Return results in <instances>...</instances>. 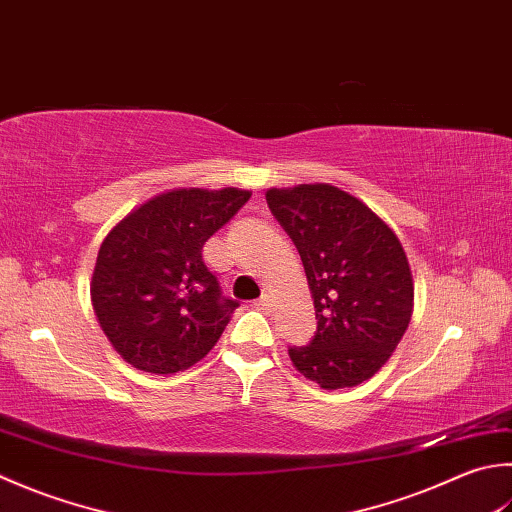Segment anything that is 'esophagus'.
Here are the masks:
<instances>
[{
    "instance_id": "esophagus-1",
    "label": "esophagus",
    "mask_w": 512,
    "mask_h": 512,
    "mask_svg": "<svg viewBox=\"0 0 512 512\" xmlns=\"http://www.w3.org/2000/svg\"><path fill=\"white\" fill-rule=\"evenodd\" d=\"M253 306H257V308H262V310L270 308V297H268V295H262V297H259V299H255V302H253Z\"/></svg>"
}]
</instances>
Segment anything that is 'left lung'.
<instances>
[{"label": "left lung", "mask_w": 512, "mask_h": 512, "mask_svg": "<svg viewBox=\"0 0 512 512\" xmlns=\"http://www.w3.org/2000/svg\"><path fill=\"white\" fill-rule=\"evenodd\" d=\"M270 213L299 250L317 330L290 346L295 368L326 390L366 382L393 355L413 315V275L397 235L330 184L270 188Z\"/></svg>", "instance_id": "left-lung-1"}]
</instances>
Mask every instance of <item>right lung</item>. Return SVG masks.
<instances>
[{"label":"right lung","mask_w":512,"mask_h":512,"mask_svg":"<svg viewBox=\"0 0 512 512\" xmlns=\"http://www.w3.org/2000/svg\"><path fill=\"white\" fill-rule=\"evenodd\" d=\"M250 199V190L177 188L148 199L102 242L90 297L108 342L130 366L186 370L222 337L235 299L204 264V244Z\"/></svg>","instance_id":"add662e5"}]
</instances>
